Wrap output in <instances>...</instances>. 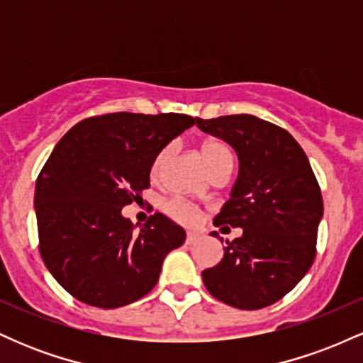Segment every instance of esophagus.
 Listing matches in <instances>:
<instances>
[{"mask_svg": "<svg viewBox=\"0 0 363 363\" xmlns=\"http://www.w3.org/2000/svg\"><path fill=\"white\" fill-rule=\"evenodd\" d=\"M199 240V235H196V234H187L186 235V244L187 245H193V244H196Z\"/></svg>", "mask_w": 363, "mask_h": 363, "instance_id": "obj_1", "label": "esophagus"}]
</instances>
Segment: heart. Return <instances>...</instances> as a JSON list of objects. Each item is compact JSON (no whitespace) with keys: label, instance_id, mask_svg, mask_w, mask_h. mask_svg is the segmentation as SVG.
I'll list each match as a JSON object with an SVG mask.
<instances>
[{"label":"heart","instance_id":"1","mask_svg":"<svg viewBox=\"0 0 363 363\" xmlns=\"http://www.w3.org/2000/svg\"><path fill=\"white\" fill-rule=\"evenodd\" d=\"M172 152L174 145H167V147H164L157 153L152 162L153 177L160 176L162 169L165 167V164H167ZM201 157L203 160H205L206 167L210 169V172L213 174V176L223 169H232V165H234L232 153L228 152V148L225 147L223 143H220V141H205V143L201 145ZM164 210L167 211L174 220H177L179 223L194 225L199 222V208L194 206L193 203L186 201V199H169L164 205Z\"/></svg>","mask_w":363,"mask_h":363}]
</instances>
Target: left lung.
<instances>
[{
    "label": "left lung",
    "instance_id": "obj_1",
    "mask_svg": "<svg viewBox=\"0 0 363 363\" xmlns=\"http://www.w3.org/2000/svg\"><path fill=\"white\" fill-rule=\"evenodd\" d=\"M196 124L239 155V177L213 225L242 228L227 240L223 259L203 272V283L237 309L272 306L302 280L318 252L323 196L309 158L286 129L256 116L196 118Z\"/></svg>",
    "mask_w": 363,
    "mask_h": 363
}]
</instances>
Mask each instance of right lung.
Wrapping results in <instances>:
<instances>
[{
	"label": "right lung",
	"mask_w": 363,
	"mask_h": 363,
	"mask_svg": "<svg viewBox=\"0 0 363 363\" xmlns=\"http://www.w3.org/2000/svg\"><path fill=\"white\" fill-rule=\"evenodd\" d=\"M196 123L186 114L112 112L69 129L35 182L39 251L56 281L83 303L116 309L157 285L186 232L165 215L136 234L121 215L150 187L153 158Z\"/></svg>",
	"instance_id": "right-lung-1"
}]
</instances>
